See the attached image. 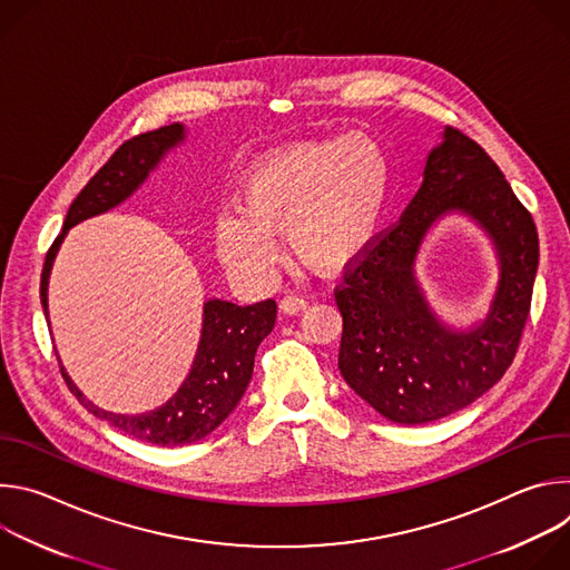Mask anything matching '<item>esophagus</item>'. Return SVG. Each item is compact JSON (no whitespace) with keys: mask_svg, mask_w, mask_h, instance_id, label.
Wrapping results in <instances>:
<instances>
[{"mask_svg":"<svg viewBox=\"0 0 570 570\" xmlns=\"http://www.w3.org/2000/svg\"><path fill=\"white\" fill-rule=\"evenodd\" d=\"M306 297H302V295H284L282 297V302H279V308L284 311V313H297V311H302V308H306Z\"/></svg>","mask_w":570,"mask_h":570,"instance_id":"obj_1","label":"esophagus"}]
</instances>
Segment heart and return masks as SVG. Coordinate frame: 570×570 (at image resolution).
I'll return each instance as SVG.
<instances>
[{
    "mask_svg": "<svg viewBox=\"0 0 570 570\" xmlns=\"http://www.w3.org/2000/svg\"><path fill=\"white\" fill-rule=\"evenodd\" d=\"M392 196V161L370 135L293 144L259 157L236 189L238 214L216 220L223 264L250 279L271 273L277 234L324 275L356 266L379 236Z\"/></svg>",
    "mask_w": 570,
    "mask_h": 570,
    "instance_id": "heart-1",
    "label": "heart"
}]
</instances>
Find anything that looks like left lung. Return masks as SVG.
Returning a JSON list of instances; mask_svg holds the SVG:
<instances>
[{
	"instance_id": "1",
	"label": "left lung",
	"mask_w": 570,
	"mask_h": 570,
	"mask_svg": "<svg viewBox=\"0 0 570 570\" xmlns=\"http://www.w3.org/2000/svg\"><path fill=\"white\" fill-rule=\"evenodd\" d=\"M471 215L495 240L502 277L491 313L469 333L449 331L414 279L430 225ZM539 236L532 214L471 137L444 128L424 183L396 225L372 243L336 286L343 315L338 367L347 385L396 424H426L482 396L512 365L532 302Z\"/></svg>"
}]
</instances>
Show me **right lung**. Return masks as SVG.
Here are the masks:
<instances>
[{
    "mask_svg": "<svg viewBox=\"0 0 570 570\" xmlns=\"http://www.w3.org/2000/svg\"><path fill=\"white\" fill-rule=\"evenodd\" d=\"M183 139L185 128L180 124L161 126L157 130L126 139L112 153L106 165L92 176L83 191L73 198L65 216L62 232L51 243L42 266L40 302L47 320L49 273L67 229L80 220L104 214L124 203L159 165V159L167 155V150L178 146ZM275 317V299H264L250 306H238L225 299L205 302L203 336L187 381L165 405H159L157 411L144 415H117L104 411L83 396V392L73 385L62 365L60 374L67 387L73 392V396L83 403L95 417L108 422L110 426L141 442L159 446L191 444L207 438L236 409V403L240 401L243 392H246L253 379L257 347L273 332Z\"/></svg>",
    "mask_w": 570,
    "mask_h": 570,
    "instance_id": "1",
    "label": "right lung"
}]
</instances>
